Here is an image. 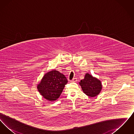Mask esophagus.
Wrapping results in <instances>:
<instances>
[{
	"instance_id": "obj_1",
	"label": "esophagus",
	"mask_w": 134,
	"mask_h": 134,
	"mask_svg": "<svg viewBox=\"0 0 134 134\" xmlns=\"http://www.w3.org/2000/svg\"><path fill=\"white\" fill-rule=\"evenodd\" d=\"M77 81V78H74L71 81V82H76Z\"/></svg>"
}]
</instances>
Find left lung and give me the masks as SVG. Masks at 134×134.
<instances>
[{"mask_svg": "<svg viewBox=\"0 0 134 134\" xmlns=\"http://www.w3.org/2000/svg\"><path fill=\"white\" fill-rule=\"evenodd\" d=\"M83 92L90 97L97 96L102 88L101 82L88 73L86 74L84 79L79 82Z\"/></svg>", "mask_w": 134, "mask_h": 134, "instance_id": "obj_1", "label": "left lung"}]
</instances>
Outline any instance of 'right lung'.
Instances as JSON below:
<instances>
[{
  "instance_id": "right-lung-1",
  "label": "right lung",
  "mask_w": 134,
  "mask_h": 134,
  "mask_svg": "<svg viewBox=\"0 0 134 134\" xmlns=\"http://www.w3.org/2000/svg\"><path fill=\"white\" fill-rule=\"evenodd\" d=\"M67 82L64 75L58 71L53 70L45 74L37 88L45 99L54 101L59 97Z\"/></svg>"
}]
</instances>
